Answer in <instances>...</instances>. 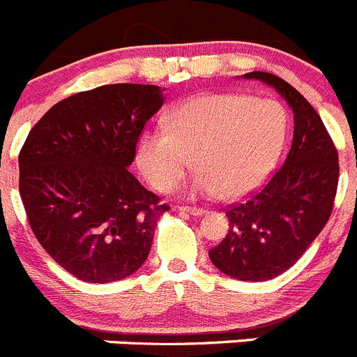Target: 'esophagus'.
<instances>
[{"label":"esophagus","instance_id":"34e87169","mask_svg":"<svg viewBox=\"0 0 357 357\" xmlns=\"http://www.w3.org/2000/svg\"><path fill=\"white\" fill-rule=\"evenodd\" d=\"M178 209L179 213H186V215H192V216H202L204 215V209H201V208H190V206H178Z\"/></svg>","mask_w":357,"mask_h":357}]
</instances>
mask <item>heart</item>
Returning <instances> with one entry per match:
<instances>
[{
  "mask_svg": "<svg viewBox=\"0 0 357 357\" xmlns=\"http://www.w3.org/2000/svg\"><path fill=\"white\" fill-rule=\"evenodd\" d=\"M285 137L287 114L278 102L213 93L183 102L167 126L142 130L135 160L149 185L167 192L194 156L199 171L181 186L185 197L239 199L268 178Z\"/></svg>",
  "mask_w": 357,
  "mask_h": 357,
  "instance_id": "1",
  "label": "heart"
}]
</instances>
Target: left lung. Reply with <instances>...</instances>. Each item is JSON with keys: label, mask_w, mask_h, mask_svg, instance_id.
<instances>
[{"label": "left lung", "mask_w": 357, "mask_h": 357, "mask_svg": "<svg viewBox=\"0 0 357 357\" xmlns=\"http://www.w3.org/2000/svg\"><path fill=\"white\" fill-rule=\"evenodd\" d=\"M275 89L294 114L292 144L284 165L264 188L227 209L229 232L209 250L213 264L243 282H264L287 271L324 229L338 186V151L308 100L284 79L250 72Z\"/></svg>", "instance_id": "obj_1"}]
</instances>
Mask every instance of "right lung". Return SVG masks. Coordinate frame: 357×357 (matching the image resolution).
I'll list each match as a JSON object with an SVG mask.
<instances>
[{"instance_id": "add662e5", "label": "right lung", "mask_w": 357, "mask_h": 357, "mask_svg": "<svg viewBox=\"0 0 357 357\" xmlns=\"http://www.w3.org/2000/svg\"><path fill=\"white\" fill-rule=\"evenodd\" d=\"M153 84H107L52 105L19 155L31 231L82 282L126 278L148 259L167 204L128 171L146 123L165 102Z\"/></svg>"}]
</instances>
